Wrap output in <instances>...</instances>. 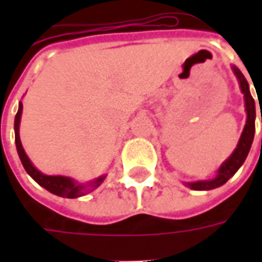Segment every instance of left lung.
I'll return each mask as SVG.
<instances>
[{
    "label": "left lung",
    "instance_id": "8db88e82",
    "mask_svg": "<svg viewBox=\"0 0 262 262\" xmlns=\"http://www.w3.org/2000/svg\"><path fill=\"white\" fill-rule=\"evenodd\" d=\"M233 73L236 74L238 84H240V90L244 94V102H246V112H247V120H246V126L243 129L240 140L237 143V147L234 151L231 153L229 159L226 160L223 164L220 165L217 174L212 180L208 181H195V182H187V185L191 189L195 191H209V189H214V188L222 187L223 184L230 180L231 177L234 176L237 170L243 165L248 156V151L251 148L254 140V132H255V102L254 98L250 94V86L246 80V77L237 67H231ZM261 123H262V112H261Z\"/></svg>",
    "mask_w": 262,
    "mask_h": 262
}]
</instances>
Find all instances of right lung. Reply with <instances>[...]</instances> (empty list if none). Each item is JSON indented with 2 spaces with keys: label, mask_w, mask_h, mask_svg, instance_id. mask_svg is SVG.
I'll return each instance as SVG.
<instances>
[{
  "label": "right lung",
  "mask_w": 262,
  "mask_h": 262,
  "mask_svg": "<svg viewBox=\"0 0 262 262\" xmlns=\"http://www.w3.org/2000/svg\"><path fill=\"white\" fill-rule=\"evenodd\" d=\"M20 115H22V102H19V109L15 115V143H16V150H18V154H19V159L22 161V165L26 170V172L35 180V181L43 187L45 189H48L49 192L54 193L57 196L63 198H78L85 195L90 189H95L97 187H99L102 181L105 180V176L98 177L97 180H94L91 182H86V184H78L77 181H74L73 178L70 177H63V176H46V174H42L40 171L37 170L35 165L32 164L29 157L26 156L25 150L22 147V143H20L19 139V123H20Z\"/></svg>",
  "instance_id": "add662e5"
}]
</instances>
